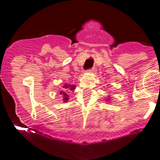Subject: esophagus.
<instances>
[{
    "mask_svg": "<svg viewBox=\"0 0 160 160\" xmlns=\"http://www.w3.org/2000/svg\"><path fill=\"white\" fill-rule=\"evenodd\" d=\"M93 69H89V70H87V72H93Z\"/></svg>",
    "mask_w": 160,
    "mask_h": 160,
    "instance_id": "1",
    "label": "esophagus"
}]
</instances>
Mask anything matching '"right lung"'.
<instances>
[{"instance_id": "right-lung-1", "label": "right lung", "mask_w": 160, "mask_h": 160, "mask_svg": "<svg viewBox=\"0 0 160 160\" xmlns=\"http://www.w3.org/2000/svg\"><path fill=\"white\" fill-rule=\"evenodd\" d=\"M62 88H63V90H61L60 94L62 95V98H63L62 100H63L64 102H67L69 100V93H70V91H73V90H75L76 86H74V85L67 84V83H66L65 85H63Z\"/></svg>"}]
</instances>
